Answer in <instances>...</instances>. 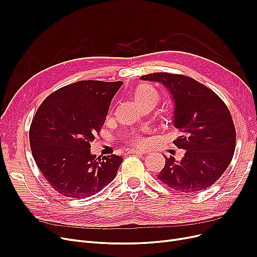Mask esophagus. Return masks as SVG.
<instances>
[{"instance_id": "esophagus-1", "label": "esophagus", "mask_w": 257, "mask_h": 257, "mask_svg": "<svg viewBox=\"0 0 257 257\" xmlns=\"http://www.w3.org/2000/svg\"><path fill=\"white\" fill-rule=\"evenodd\" d=\"M128 153H133V154H138V155H145L146 151H143V150H130Z\"/></svg>"}]
</instances>
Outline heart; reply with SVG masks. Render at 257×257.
<instances>
[{
    "label": "heart",
    "mask_w": 257,
    "mask_h": 257,
    "mask_svg": "<svg viewBox=\"0 0 257 257\" xmlns=\"http://www.w3.org/2000/svg\"><path fill=\"white\" fill-rule=\"evenodd\" d=\"M136 99L139 104H142L146 101L149 100H156L158 101L159 99V94L158 92L151 86L149 85H143L140 87L137 92H136ZM130 141L133 142V144L136 146H142L145 143V140L142 137H136V138H130Z\"/></svg>",
    "instance_id": "heart-1"
}]
</instances>
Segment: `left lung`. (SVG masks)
<instances>
[{
  "mask_svg": "<svg viewBox=\"0 0 257 257\" xmlns=\"http://www.w3.org/2000/svg\"><path fill=\"white\" fill-rule=\"evenodd\" d=\"M142 80L163 83L174 102V127L180 136L173 143L185 150L180 161L166 157L158 180L182 193H200L219 180L234 154L236 132L228 107L213 90L179 74L153 73Z\"/></svg>",
  "mask_w": 257,
  "mask_h": 257,
  "instance_id": "1",
  "label": "left lung"
}]
</instances>
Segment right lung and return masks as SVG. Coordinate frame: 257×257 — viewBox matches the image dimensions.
<instances>
[{"label":"right lung","mask_w":257,"mask_h":257,"mask_svg":"<svg viewBox=\"0 0 257 257\" xmlns=\"http://www.w3.org/2000/svg\"><path fill=\"white\" fill-rule=\"evenodd\" d=\"M121 81L83 80L48 96L29 131L35 163L57 193L74 199L96 195L114 178L123 158L90 154Z\"/></svg>","instance_id":"1"}]
</instances>
